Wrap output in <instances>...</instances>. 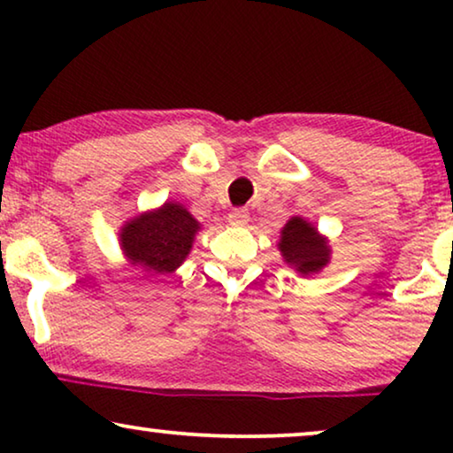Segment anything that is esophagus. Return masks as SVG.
<instances>
[{
    "label": "esophagus",
    "mask_w": 453,
    "mask_h": 453,
    "mask_svg": "<svg viewBox=\"0 0 453 453\" xmlns=\"http://www.w3.org/2000/svg\"><path fill=\"white\" fill-rule=\"evenodd\" d=\"M228 222L233 226H245L250 222V212L245 208H234L231 214H228Z\"/></svg>",
    "instance_id": "obj_1"
}]
</instances>
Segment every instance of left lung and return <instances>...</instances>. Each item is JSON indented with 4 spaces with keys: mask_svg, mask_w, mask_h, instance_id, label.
Instances as JSON below:
<instances>
[{
    "mask_svg": "<svg viewBox=\"0 0 453 453\" xmlns=\"http://www.w3.org/2000/svg\"><path fill=\"white\" fill-rule=\"evenodd\" d=\"M278 250L284 264L301 276L319 274L332 259L330 241L303 216H293L282 226Z\"/></svg>",
    "mask_w": 453,
    "mask_h": 453,
    "instance_id": "obj_1",
    "label": "left lung"
}]
</instances>
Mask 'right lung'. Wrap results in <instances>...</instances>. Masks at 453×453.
Returning a JSON list of instances; mask_svg holds the SVG:
<instances>
[{"instance_id": "add662e5", "label": "right lung", "mask_w": 453, "mask_h": 453, "mask_svg": "<svg viewBox=\"0 0 453 453\" xmlns=\"http://www.w3.org/2000/svg\"><path fill=\"white\" fill-rule=\"evenodd\" d=\"M202 225L183 203L165 202L123 222L119 247L129 265L150 276L171 274L188 259Z\"/></svg>"}]
</instances>
